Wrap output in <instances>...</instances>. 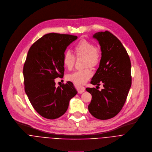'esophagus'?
Returning a JSON list of instances; mask_svg holds the SVG:
<instances>
[{
	"label": "esophagus",
	"mask_w": 152,
	"mask_h": 152,
	"mask_svg": "<svg viewBox=\"0 0 152 152\" xmlns=\"http://www.w3.org/2000/svg\"><path fill=\"white\" fill-rule=\"evenodd\" d=\"M77 90H78V94H83L84 92V90H85V87L84 86L78 87L77 88Z\"/></svg>",
	"instance_id": "1"
}]
</instances>
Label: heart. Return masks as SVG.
Segmentation results:
<instances>
[{
  "instance_id": "1",
  "label": "heart",
  "mask_w": 152,
  "mask_h": 152,
  "mask_svg": "<svg viewBox=\"0 0 152 152\" xmlns=\"http://www.w3.org/2000/svg\"><path fill=\"white\" fill-rule=\"evenodd\" d=\"M74 51L77 57L83 56V66H86L83 69L77 70L67 75V80L77 85H81L87 82L92 77L91 68L96 67L101 59V50L93 44L86 40L81 39L74 47ZM75 62V57L70 51H66L62 58L64 66L68 70H72Z\"/></svg>"
}]
</instances>
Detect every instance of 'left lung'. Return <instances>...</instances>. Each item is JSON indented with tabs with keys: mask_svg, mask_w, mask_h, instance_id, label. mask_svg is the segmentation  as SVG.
Instances as JSON below:
<instances>
[{
	"mask_svg": "<svg viewBox=\"0 0 152 152\" xmlns=\"http://www.w3.org/2000/svg\"><path fill=\"white\" fill-rule=\"evenodd\" d=\"M100 44L102 57L99 66L90 83L96 88H86L92 96L88 106L90 113L100 120L115 116L122 109L132 84L129 56L120 40L108 31L94 35ZM102 83L104 88L97 87Z\"/></svg>",
	"mask_w": 152,
	"mask_h": 152,
	"instance_id": "1",
	"label": "left lung"
}]
</instances>
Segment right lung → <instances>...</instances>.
Returning a JSON list of instances; mask_svg holds the SVG:
<instances>
[{"instance_id": "1", "label": "right lung", "mask_w": 152, "mask_h": 152, "mask_svg": "<svg viewBox=\"0 0 152 152\" xmlns=\"http://www.w3.org/2000/svg\"><path fill=\"white\" fill-rule=\"evenodd\" d=\"M77 39L71 35L48 34L28 51L23 67L24 90L34 109L44 118L55 119L64 115L77 93L71 81L57 87L54 81L64 77V53Z\"/></svg>"}]
</instances>
